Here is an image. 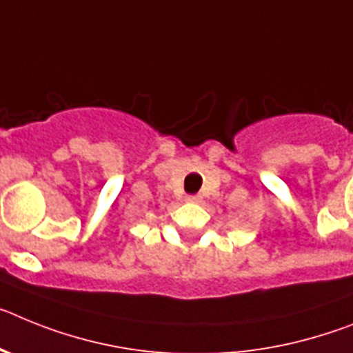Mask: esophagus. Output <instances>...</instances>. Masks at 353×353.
<instances>
[{"instance_id":"34e87169","label":"esophagus","mask_w":353,"mask_h":353,"mask_svg":"<svg viewBox=\"0 0 353 353\" xmlns=\"http://www.w3.org/2000/svg\"><path fill=\"white\" fill-rule=\"evenodd\" d=\"M186 201H188V202H201L202 197H201V195H186Z\"/></svg>"}]
</instances>
